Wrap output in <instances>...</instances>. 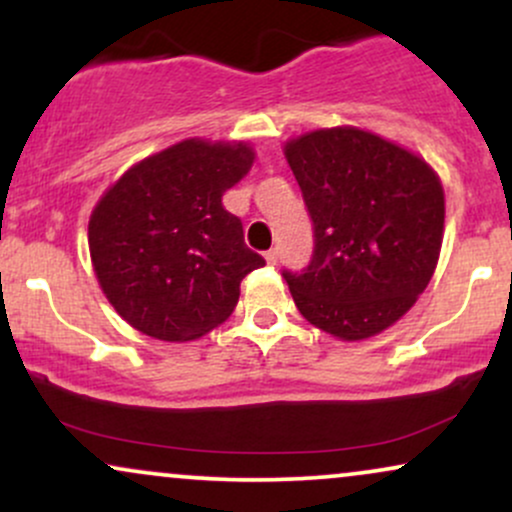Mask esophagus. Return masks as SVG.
<instances>
[{"instance_id":"esophagus-1","label":"esophagus","mask_w":512,"mask_h":512,"mask_svg":"<svg viewBox=\"0 0 512 512\" xmlns=\"http://www.w3.org/2000/svg\"><path fill=\"white\" fill-rule=\"evenodd\" d=\"M264 260H267L269 264H276V260H279V250H276V248L267 250V252H264Z\"/></svg>"}]
</instances>
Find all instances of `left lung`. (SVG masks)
I'll use <instances>...</instances> for the list:
<instances>
[{
    "label": "left lung",
    "mask_w": 512,
    "mask_h": 512,
    "mask_svg": "<svg viewBox=\"0 0 512 512\" xmlns=\"http://www.w3.org/2000/svg\"><path fill=\"white\" fill-rule=\"evenodd\" d=\"M313 221V257L284 269L296 308L339 339L373 337L424 293L443 243V187L426 161L354 127L286 144Z\"/></svg>",
    "instance_id": "obj_1"
}]
</instances>
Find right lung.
I'll return each instance as SVG.
<instances>
[{
  "instance_id": "add662e5",
  "label": "right lung",
  "mask_w": 512,
  "mask_h": 512,
  "mask_svg": "<svg viewBox=\"0 0 512 512\" xmlns=\"http://www.w3.org/2000/svg\"><path fill=\"white\" fill-rule=\"evenodd\" d=\"M252 149L187 139L129 168L88 221L101 289L134 330L190 342L236 308L240 281L264 257L221 197L248 173Z\"/></svg>"
}]
</instances>
